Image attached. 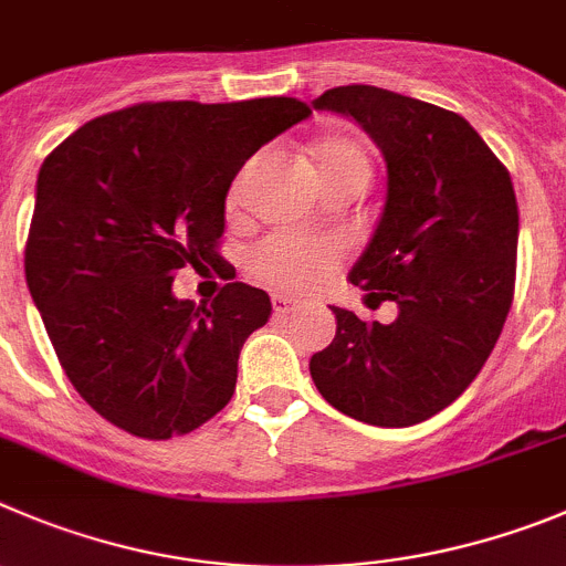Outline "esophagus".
<instances>
[{
    "label": "esophagus",
    "mask_w": 566,
    "mask_h": 566,
    "mask_svg": "<svg viewBox=\"0 0 566 566\" xmlns=\"http://www.w3.org/2000/svg\"><path fill=\"white\" fill-rule=\"evenodd\" d=\"M272 308L277 317H283V314H289V311L297 308V300L286 297V294H272Z\"/></svg>",
    "instance_id": "obj_1"
}]
</instances>
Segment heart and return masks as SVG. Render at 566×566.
<instances>
[{"label":"heart","mask_w":566,"mask_h":566,"mask_svg":"<svg viewBox=\"0 0 566 566\" xmlns=\"http://www.w3.org/2000/svg\"><path fill=\"white\" fill-rule=\"evenodd\" d=\"M314 170H317L319 188L336 179H367L370 176V159L365 148L347 134H331L311 148ZM227 207H238V185L230 190ZM339 266V249L336 243L323 238H305L294 232H274L263 238L252 255H249V272L255 274L266 286L280 292H311L334 277Z\"/></svg>","instance_id":"1"}]
</instances>
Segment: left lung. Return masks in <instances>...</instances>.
<instances>
[{
	"label": "left lung",
	"instance_id": "obj_1",
	"mask_svg": "<svg viewBox=\"0 0 566 566\" xmlns=\"http://www.w3.org/2000/svg\"><path fill=\"white\" fill-rule=\"evenodd\" d=\"M314 108L359 123L387 163V199L350 269L390 325L336 308V336L311 356L325 401L373 427H412L483 370L513 303L520 207L511 174L449 108L378 86H336Z\"/></svg>",
	"mask_w": 566,
	"mask_h": 566
}]
</instances>
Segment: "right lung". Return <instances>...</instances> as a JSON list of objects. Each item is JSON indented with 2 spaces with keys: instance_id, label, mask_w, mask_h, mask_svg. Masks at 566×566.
<instances>
[{
  "instance_id": "obj_1",
  "label": "right lung",
  "mask_w": 566,
  "mask_h": 566,
  "mask_svg": "<svg viewBox=\"0 0 566 566\" xmlns=\"http://www.w3.org/2000/svg\"><path fill=\"white\" fill-rule=\"evenodd\" d=\"M308 114L297 97L137 103L44 159L28 289L66 378L108 423L168 440L230 403L243 342L272 314L269 294L227 283L196 305L170 286L188 263L221 261L232 179Z\"/></svg>"
}]
</instances>
